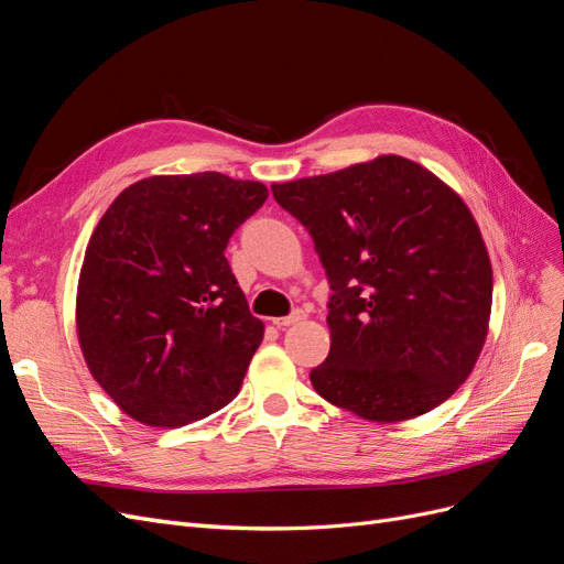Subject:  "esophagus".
<instances>
[{"instance_id":"obj_1","label":"esophagus","mask_w":564,"mask_h":564,"mask_svg":"<svg viewBox=\"0 0 564 564\" xmlns=\"http://www.w3.org/2000/svg\"><path fill=\"white\" fill-rule=\"evenodd\" d=\"M301 319H305V313L294 311V313H289L286 317H275V319H272V324H275V327H280V329H284V327H292V324H299Z\"/></svg>"}]
</instances>
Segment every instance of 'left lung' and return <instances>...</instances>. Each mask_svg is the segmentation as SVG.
<instances>
[{"mask_svg":"<svg viewBox=\"0 0 564 564\" xmlns=\"http://www.w3.org/2000/svg\"><path fill=\"white\" fill-rule=\"evenodd\" d=\"M308 230L332 296L319 395L369 421L431 412L468 379L487 336L491 265L473 214L429 169L383 155L272 185Z\"/></svg>","mask_w":564,"mask_h":564,"instance_id":"obj_1","label":"left lung"}]
</instances>
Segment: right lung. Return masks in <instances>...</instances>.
<instances>
[{
	"label": "right lung",
	"instance_id": "add662e5",
	"mask_svg": "<svg viewBox=\"0 0 564 564\" xmlns=\"http://www.w3.org/2000/svg\"><path fill=\"white\" fill-rule=\"evenodd\" d=\"M268 199L259 181L216 172L129 185L96 226L77 289L91 377L129 416L178 429L226 406L263 324L226 259Z\"/></svg>",
	"mask_w": 564,
	"mask_h": 564
}]
</instances>
